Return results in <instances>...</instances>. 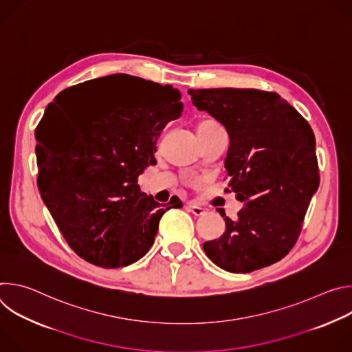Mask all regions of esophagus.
Instances as JSON below:
<instances>
[{"label": "esophagus", "instance_id": "34e87169", "mask_svg": "<svg viewBox=\"0 0 352 352\" xmlns=\"http://www.w3.org/2000/svg\"><path fill=\"white\" fill-rule=\"evenodd\" d=\"M188 210L192 213V214H195V216H202V214H205V209L204 208H200V206H197V205H195V204H188Z\"/></svg>", "mask_w": 352, "mask_h": 352}]
</instances>
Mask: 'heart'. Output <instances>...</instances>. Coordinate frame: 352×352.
<instances>
[{"instance_id":"b5f03b06","label":"heart","mask_w":352,"mask_h":352,"mask_svg":"<svg viewBox=\"0 0 352 352\" xmlns=\"http://www.w3.org/2000/svg\"><path fill=\"white\" fill-rule=\"evenodd\" d=\"M214 125H216V124H213V122H210V121H205V122L197 125V129H208V128H212V126H214Z\"/></svg>"}]
</instances>
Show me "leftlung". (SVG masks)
Here are the masks:
<instances>
[{
    "instance_id": "left-lung-1",
    "label": "left lung",
    "mask_w": 352,
    "mask_h": 352,
    "mask_svg": "<svg viewBox=\"0 0 352 352\" xmlns=\"http://www.w3.org/2000/svg\"><path fill=\"white\" fill-rule=\"evenodd\" d=\"M193 106L209 113L230 136L226 190L243 204L226 230L204 243L226 272L250 273L281 261L302 228L319 188L311 125L280 94L256 89H189Z\"/></svg>"
}]
</instances>
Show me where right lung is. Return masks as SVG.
<instances>
[{"mask_svg":"<svg viewBox=\"0 0 352 352\" xmlns=\"http://www.w3.org/2000/svg\"><path fill=\"white\" fill-rule=\"evenodd\" d=\"M110 76L114 91L94 104L75 106L82 83L48 104L36 153L41 197L68 245L86 262L116 269L144 256L166 210L182 206L177 196L160 206L136 182L156 164L157 139L184 104L171 85Z\"/></svg>","mask_w":352,"mask_h":352,"instance_id":"obj_1","label":"right lung"}]
</instances>
